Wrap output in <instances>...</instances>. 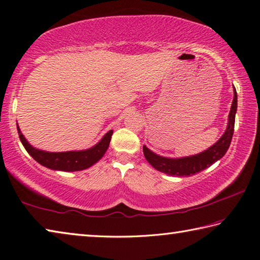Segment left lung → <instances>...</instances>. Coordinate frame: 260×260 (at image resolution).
<instances>
[{"mask_svg": "<svg viewBox=\"0 0 260 260\" xmlns=\"http://www.w3.org/2000/svg\"><path fill=\"white\" fill-rule=\"evenodd\" d=\"M233 94L235 95H233L231 110L230 114H229L226 131L214 145L203 151L202 153L191 156L178 157V159H171V157L155 154L154 152H152L145 145H143V153L147 162L157 171H161L169 176L189 177L206 169V168L212 166L213 164H215L217 160H220L226 153L229 146L231 144L233 132H235V120L238 106V95L236 88L233 89Z\"/></svg>", "mask_w": 260, "mask_h": 260, "instance_id": "obj_1", "label": "left lung"}]
</instances>
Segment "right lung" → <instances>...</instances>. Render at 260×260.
Masks as SVG:
<instances>
[{
    "instance_id": "obj_1",
    "label": "right lung",
    "mask_w": 260,
    "mask_h": 260,
    "mask_svg": "<svg viewBox=\"0 0 260 260\" xmlns=\"http://www.w3.org/2000/svg\"><path fill=\"white\" fill-rule=\"evenodd\" d=\"M20 141L24 149L34 159L42 166L53 170L59 171H80L88 169L89 167L96 164L106 153L109 147V143L113 135V131H109L99 143L88 150L82 151H69V152H46L35 149L22 135L19 126H17Z\"/></svg>"
}]
</instances>
